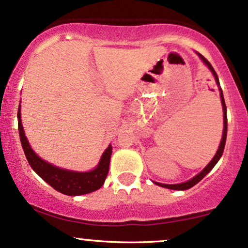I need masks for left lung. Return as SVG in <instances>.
<instances>
[{
  "label": "left lung",
  "mask_w": 248,
  "mask_h": 248,
  "mask_svg": "<svg viewBox=\"0 0 248 248\" xmlns=\"http://www.w3.org/2000/svg\"><path fill=\"white\" fill-rule=\"evenodd\" d=\"M198 56L201 57L202 61H203L205 64L209 66V69L211 70V72L213 73V76H215L216 78V81H217V84L219 85V79H218V76L217 73H216V71L213 70L212 65L210 64L209 61L205 58V57H203L201 55V53H198ZM220 99H221V105H223V112H224V132H223V138H221V142H220V146L218 148V152L216 153L215 157L212 158V161L210 162L207 166L204 168V170L202 172H199L197 176H195V177L190 179V181L187 182H184V183H181V184H161V183H157V182H154L155 184H157V186H163V187H167V189H172V190H187L190 189V187H192L193 186H196V184L198 183L199 181H202L205 176L209 173L210 171L212 170V168L217 164V162L219 161V158L221 157V155H223L224 153V148H225V142H226V135H227V115H226V105H225V100H224V95H223V91L220 90Z\"/></svg>",
  "instance_id": "obj_1"
}]
</instances>
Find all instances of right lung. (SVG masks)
I'll list each match as a JSON object with an SVG mask.
<instances>
[{
    "mask_svg": "<svg viewBox=\"0 0 248 248\" xmlns=\"http://www.w3.org/2000/svg\"><path fill=\"white\" fill-rule=\"evenodd\" d=\"M21 106H18L17 118H18V130L21 143L23 147L25 157L29 162L30 167L39 175L41 177L50 184L57 191L64 193L67 196H79L90 193L95 190L100 189L107 177L108 169H109V160L112 155V147H108L105 150L98 167L94 170L88 172H76L70 170H64L57 168L52 164L47 163L42 158H39L31 149L29 142L25 136L23 126L21 121Z\"/></svg>",
    "mask_w": 248,
    "mask_h": 248,
    "instance_id": "right-lung-1",
    "label": "right lung"
}]
</instances>
